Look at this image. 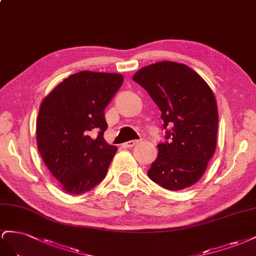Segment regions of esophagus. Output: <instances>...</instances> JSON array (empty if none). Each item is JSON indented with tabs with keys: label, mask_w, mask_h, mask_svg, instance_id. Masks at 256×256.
<instances>
[{
	"label": "esophagus",
	"mask_w": 256,
	"mask_h": 256,
	"mask_svg": "<svg viewBox=\"0 0 256 256\" xmlns=\"http://www.w3.org/2000/svg\"><path fill=\"white\" fill-rule=\"evenodd\" d=\"M138 142V140H130V142H126L123 144V147L124 148H132L134 147V146Z\"/></svg>",
	"instance_id": "esophagus-1"
}]
</instances>
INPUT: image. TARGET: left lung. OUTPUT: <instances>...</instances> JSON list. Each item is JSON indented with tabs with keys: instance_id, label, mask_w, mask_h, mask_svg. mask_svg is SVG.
Segmentation results:
<instances>
[{
	"instance_id": "obj_1",
	"label": "left lung",
	"mask_w": 256,
	"mask_h": 256,
	"mask_svg": "<svg viewBox=\"0 0 256 256\" xmlns=\"http://www.w3.org/2000/svg\"><path fill=\"white\" fill-rule=\"evenodd\" d=\"M133 80L158 105L170 140L158 144L148 177L170 191L195 184L216 151L218 116L212 90L186 64L170 61L140 68Z\"/></svg>"
}]
</instances>
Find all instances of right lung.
I'll return each mask as SVG.
<instances>
[{
  "mask_svg": "<svg viewBox=\"0 0 256 256\" xmlns=\"http://www.w3.org/2000/svg\"><path fill=\"white\" fill-rule=\"evenodd\" d=\"M122 82L120 74L82 70L42 100L36 120L38 149L64 192L86 193L106 177L116 147L104 140V110ZM93 132L96 138H92Z\"/></svg>",
  "mask_w": 256,
  "mask_h": 256,
  "instance_id": "add662e5",
  "label": "right lung"
}]
</instances>
